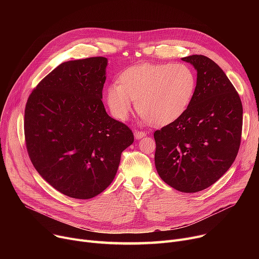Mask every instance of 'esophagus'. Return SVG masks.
Wrapping results in <instances>:
<instances>
[{"label":"esophagus","instance_id":"obj_1","mask_svg":"<svg viewBox=\"0 0 259 259\" xmlns=\"http://www.w3.org/2000/svg\"><path fill=\"white\" fill-rule=\"evenodd\" d=\"M146 134L147 133L145 131H140V130H135L134 131V137H135V139H137V140H140V139L144 138Z\"/></svg>","mask_w":259,"mask_h":259}]
</instances>
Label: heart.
<instances>
[{
	"instance_id": "obj_1",
	"label": "heart",
	"mask_w": 259,
	"mask_h": 259,
	"mask_svg": "<svg viewBox=\"0 0 259 259\" xmlns=\"http://www.w3.org/2000/svg\"><path fill=\"white\" fill-rule=\"evenodd\" d=\"M119 81L109 85L106 92L111 114L117 119H126L133 101H137L139 114L158 126L182 117L196 89L195 72L184 63L131 67L120 74Z\"/></svg>"
}]
</instances>
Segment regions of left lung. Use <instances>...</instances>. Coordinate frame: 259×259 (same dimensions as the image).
Masks as SVG:
<instances>
[{
	"label": "left lung",
	"instance_id": "8db88e82",
	"mask_svg": "<svg viewBox=\"0 0 259 259\" xmlns=\"http://www.w3.org/2000/svg\"><path fill=\"white\" fill-rule=\"evenodd\" d=\"M197 71L194 98L182 117L154 132L155 167L175 190L194 193L219 181L239 150L242 105L222 68L205 56L182 59Z\"/></svg>",
	"mask_w": 259,
	"mask_h": 259
}]
</instances>
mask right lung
Returning a JSON list of instances; mask_svg holds the SVG:
<instances>
[{
    "label": "right lung",
    "instance_id": "right-lung-1",
    "mask_svg": "<svg viewBox=\"0 0 259 259\" xmlns=\"http://www.w3.org/2000/svg\"><path fill=\"white\" fill-rule=\"evenodd\" d=\"M108 60L65 62L29 95L25 108L27 151L42 178L77 199L102 193L112 183L132 131L109 116L102 102Z\"/></svg>",
    "mask_w": 259,
    "mask_h": 259
}]
</instances>
